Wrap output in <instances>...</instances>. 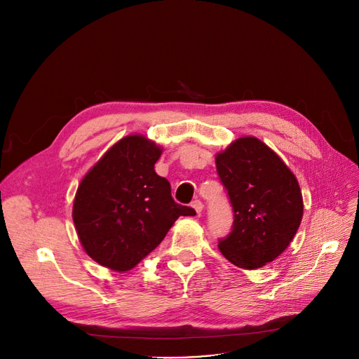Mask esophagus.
<instances>
[{
  "instance_id": "obj_1",
  "label": "esophagus",
  "mask_w": 359,
  "mask_h": 359,
  "mask_svg": "<svg viewBox=\"0 0 359 359\" xmlns=\"http://www.w3.org/2000/svg\"><path fill=\"white\" fill-rule=\"evenodd\" d=\"M192 208L196 211L198 215H201L202 211H203V203H202L199 199H196V201L192 202Z\"/></svg>"
}]
</instances>
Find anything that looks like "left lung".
<instances>
[{
    "instance_id": "obj_1",
    "label": "left lung",
    "mask_w": 359,
    "mask_h": 359,
    "mask_svg": "<svg viewBox=\"0 0 359 359\" xmlns=\"http://www.w3.org/2000/svg\"><path fill=\"white\" fill-rule=\"evenodd\" d=\"M215 163L234 214L231 231L218 240V248L233 265L257 269L284 252L299 227L303 196L298 182L255 137L238 138Z\"/></svg>"
}]
</instances>
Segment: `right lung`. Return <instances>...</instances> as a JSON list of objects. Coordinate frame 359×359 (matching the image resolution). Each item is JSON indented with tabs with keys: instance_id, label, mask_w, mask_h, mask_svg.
<instances>
[{
	"instance_id": "right-lung-1",
	"label": "right lung",
	"mask_w": 359,
	"mask_h": 359,
	"mask_svg": "<svg viewBox=\"0 0 359 359\" xmlns=\"http://www.w3.org/2000/svg\"><path fill=\"white\" fill-rule=\"evenodd\" d=\"M161 148L141 135L113 145L81 180L72 219L87 255L111 271H129L153 252L180 215L195 210L175 202L154 164Z\"/></svg>"
}]
</instances>
